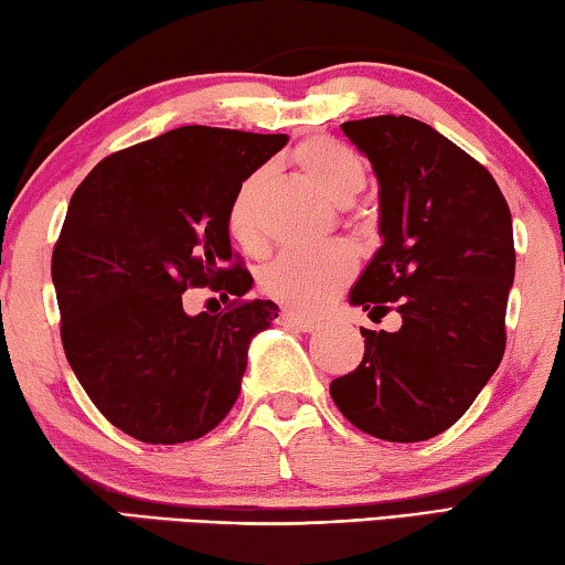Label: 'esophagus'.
Returning a JSON list of instances; mask_svg holds the SVG:
<instances>
[{"mask_svg":"<svg viewBox=\"0 0 565 565\" xmlns=\"http://www.w3.org/2000/svg\"><path fill=\"white\" fill-rule=\"evenodd\" d=\"M280 323L282 326H290V329L302 331V333H310V331L318 329L316 321H310V318H300L296 313H288V310H285V313L280 316Z\"/></svg>","mask_w":565,"mask_h":565,"instance_id":"34e87169","label":"esophagus"}]
</instances>
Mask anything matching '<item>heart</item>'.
Listing matches in <instances>:
<instances>
[{"label": "heart", "instance_id": "1", "mask_svg": "<svg viewBox=\"0 0 565 565\" xmlns=\"http://www.w3.org/2000/svg\"><path fill=\"white\" fill-rule=\"evenodd\" d=\"M292 166L337 206H349L364 191L362 160L349 147L329 137H310L292 150ZM269 188V170H255L236 188L228 203V234L242 247H257L263 239V214ZM354 275V257L347 247L313 252H280L259 269V290L280 306L313 316L339 296Z\"/></svg>", "mask_w": 565, "mask_h": 565}]
</instances>
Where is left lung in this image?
I'll list each match as a JSON object with an SVG mask.
<instances>
[{"mask_svg": "<svg viewBox=\"0 0 565 565\" xmlns=\"http://www.w3.org/2000/svg\"><path fill=\"white\" fill-rule=\"evenodd\" d=\"M341 129L380 185L382 247L349 302L370 316L395 308L403 326L362 329V364L331 382V397L374 438L428 440L469 411L502 362L510 206L484 166L418 119L387 114Z\"/></svg>", "mask_w": 565, "mask_h": 565, "instance_id": "8db88e82", "label": "left lung"}]
</instances>
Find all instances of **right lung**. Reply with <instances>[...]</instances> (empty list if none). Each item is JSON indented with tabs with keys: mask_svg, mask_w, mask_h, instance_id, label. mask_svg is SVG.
Wrapping results in <instances>:
<instances>
[{
	"mask_svg": "<svg viewBox=\"0 0 565 565\" xmlns=\"http://www.w3.org/2000/svg\"><path fill=\"white\" fill-rule=\"evenodd\" d=\"M288 135L178 127L104 158L73 193L53 249L61 339L104 418L145 444H183L232 411L273 300L188 316L183 292L242 298L228 203ZM228 300V298H226Z\"/></svg>",
	"mask_w": 565,
	"mask_h": 565,
	"instance_id": "1",
	"label": "right lung"
}]
</instances>
